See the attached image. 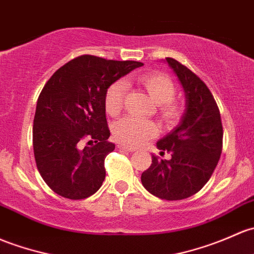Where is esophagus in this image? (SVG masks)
Returning <instances> with one entry per match:
<instances>
[{
    "mask_svg": "<svg viewBox=\"0 0 254 254\" xmlns=\"http://www.w3.org/2000/svg\"><path fill=\"white\" fill-rule=\"evenodd\" d=\"M118 148L119 149H123V151H129V152H134L135 151V148L129 147V146H125V145H123V143H119Z\"/></svg>",
    "mask_w": 254,
    "mask_h": 254,
    "instance_id": "obj_1",
    "label": "esophagus"
}]
</instances>
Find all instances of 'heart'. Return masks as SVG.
<instances>
[{
	"label": "heart",
	"mask_w": 254,
	"mask_h": 254,
	"mask_svg": "<svg viewBox=\"0 0 254 254\" xmlns=\"http://www.w3.org/2000/svg\"><path fill=\"white\" fill-rule=\"evenodd\" d=\"M136 84L145 89L152 100L157 103V113L164 124L173 125L183 117L184 107L175 100L176 85L172 79L159 71H148L135 78ZM127 87L123 81H114L107 87L105 108L111 117H117L124 108ZM157 125L151 120L125 117L113 127L117 141L130 147L142 145L145 141L157 135Z\"/></svg>",
	"instance_id": "1"
}]
</instances>
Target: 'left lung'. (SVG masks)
Wrapping results in <instances>:
<instances>
[{
	"label": "left lung",
	"mask_w": 254,
	"mask_h": 254,
	"mask_svg": "<svg viewBox=\"0 0 254 254\" xmlns=\"http://www.w3.org/2000/svg\"><path fill=\"white\" fill-rule=\"evenodd\" d=\"M186 96V111L180 124L157 142L170 153L169 161L152 156V164L141 175L149 193L167 201H179L197 193L217 167L223 149L220 112L207 85L186 65L167 57Z\"/></svg>",
	"instance_id": "left-lung-1"
}]
</instances>
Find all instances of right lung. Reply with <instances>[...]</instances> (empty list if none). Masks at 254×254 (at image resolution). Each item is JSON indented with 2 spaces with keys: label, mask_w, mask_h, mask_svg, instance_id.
I'll return each instance as SVG.
<instances>
[{
  "label": "right lung",
  "mask_w": 254,
  "mask_h": 254,
  "mask_svg": "<svg viewBox=\"0 0 254 254\" xmlns=\"http://www.w3.org/2000/svg\"><path fill=\"white\" fill-rule=\"evenodd\" d=\"M141 65L82 55L45 84L34 117V156L44 181L57 194L84 199L102 186L105 159L116 148L108 142L106 90Z\"/></svg>",
  "instance_id": "right-lung-1"
}]
</instances>
